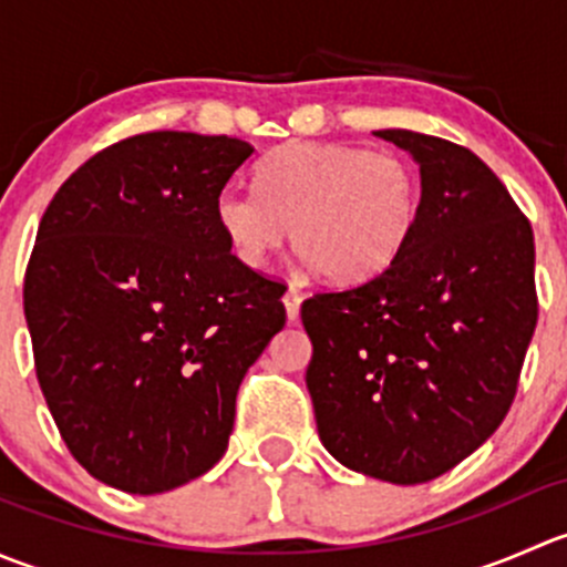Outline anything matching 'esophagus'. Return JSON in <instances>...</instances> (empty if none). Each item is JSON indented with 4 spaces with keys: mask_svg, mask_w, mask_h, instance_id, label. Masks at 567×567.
Masks as SVG:
<instances>
[{
    "mask_svg": "<svg viewBox=\"0 0 567 567\" xmlns=\"http://www.w3.org/2000/svg\"><path fill=\"white\" fill-rule=\"evenodd\" d=\"M285 312H288V320H296L299 318V307H301V290L296 288V285H290L288 290H285Z\"/></svg>",
    "mask_w": 567,
    "mask_h": 567,
    "instance_id": "1",
    "label": "esophagus"
}]
</instances>
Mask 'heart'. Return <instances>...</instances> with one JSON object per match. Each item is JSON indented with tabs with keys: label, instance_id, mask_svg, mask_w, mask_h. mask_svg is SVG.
I'll return each instance as SVG.
<instances>
[{
	"label": "heart",
	"instance_id": "1",
	"mask_svg": "<svg viewBox=\"0 0 567 567\" xmlns=\"http://www.w3.org/2000/svg\"><path fill=\"white\" fill-rule=\"evenodd\" d=\"M257 192L221 188L216 225L241 266L262 268L285 241L331 282H362L405 249L422 208L414 164L394 151L290 142L260 162Z\"/></svg>",
	"mask_w": 567,
	"mask_h": 567
}]
</instances>
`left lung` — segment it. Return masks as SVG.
I'll return each instance as SVG.
<instances>
[{
	"mask_svg": "<svg viewBox=\"0 0 567 567\" xmlns=\"http://www.w3.org/2000/svg\"><path fill=\"white\" fill-rule=\"evenodd\" d=\"M375 136L420 164V221L390 268L301 305L318 436L342 466L416 485L502 425L537 323L535 238L472 151L405 128Z\"/></svg>",
	"mask_w": 567,
	"mask_h": 567,
	"instance_id": "8db88e82",
	"label": "left lung"
}]
</instances>
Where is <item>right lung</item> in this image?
<instances>
[{
    "instance_id": "add662e5",
    "label": "right lung",
    "mask_w": 567,
    "mask_h": 567,
    "mask_svg": "<svg viewBox=\"0 0 567 567\" xmlns=\"http://www.w3.org/2000/svg\"><path fill=\"white\" fill-rule=\"evenodd\" d=\"M251 153L128 136L40 219L24 277L38 384L73 458L112 488L164 494L219 463L238 386L285 326V285L241 266L214 216Z\"/></svg>"
}]
</instances>
